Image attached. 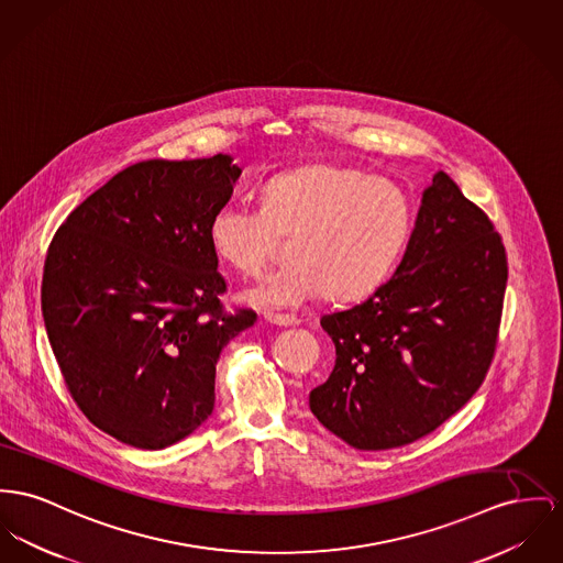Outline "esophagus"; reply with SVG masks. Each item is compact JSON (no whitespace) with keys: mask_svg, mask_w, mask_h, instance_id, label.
<instances>
[{"mask_svg":"<svg viewBox=\"0 0 563 563\" xmlns=\"http://www.w3.org/2000/svg\"><path fill=\"white\" fill-rule=\"evenodd\" d=\"M264 320L268 324H275V327H297L299 324V318L297 316H290V313H273V311H266L264 313Z\"/></svg>","mask_w":563,"mask_h":563,"instance_id":"obj_1","label":"esophagus"}]
</instances>
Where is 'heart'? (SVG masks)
I'll list each match as a JSON object with an SVG mask.
<instances>
[{
	"label": "heart",
	"instance_id": "b5f03b06",
	"mask_svg": "<svg viewBox=\"0 0 563 563\" xmlns=\"http://www.w3.org/2000/svg\"><path fill=\"white\" fill-rule=\"evenodd\" d=\"M413 211L397 184L339 164H307L264 184L261 209L228 202L209 224L216 256L241 275H258L279 239L292 263L268 273L245 299L295 307L324 295L352 302L375 292L399 263Z\"/></svg>",
	"mask_w": 563,
	"mask_h": 563
}]
</instances>
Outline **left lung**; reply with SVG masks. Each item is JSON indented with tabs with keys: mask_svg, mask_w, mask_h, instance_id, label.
<instances>
[{
	"mask_svg": "<svg viewBox=\"0 0 563 563\" xmlns=\"http://www.w3.org/2000/svg\"><path fill=\"white\" fill-rule=\"evenodd\" d=\"M506 282L501 236L440 170L393 277L322 316L335 367L309 393L313 416L358 450L406 446L438 429L487 375Z\"/></svg>",
	"mask_w": 563,
	"mask_h": 563,
	"instance_id": "left-lung-1",
	"label": "left lung"
}]
</instances>
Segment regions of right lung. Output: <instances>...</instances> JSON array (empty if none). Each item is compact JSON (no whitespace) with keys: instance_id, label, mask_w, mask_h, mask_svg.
<instances>
[{"instance_id":"1","label":"right lung","mask_w":563,"mask_h":563,"mask_svg":"<svg viewBox=\"0 0 563 563\" xmlns=\"http://www.w3.org/2000/svg\"><path fill=\"white\" fill-rule=\"evenodd\" d=\"M241 168L218 153L139 162L82 200L44 263L42 316L68 390L134 449L194 433L216 406V363L256 322L228 316L209 241Z\"/></svg>"}]
</instances>
